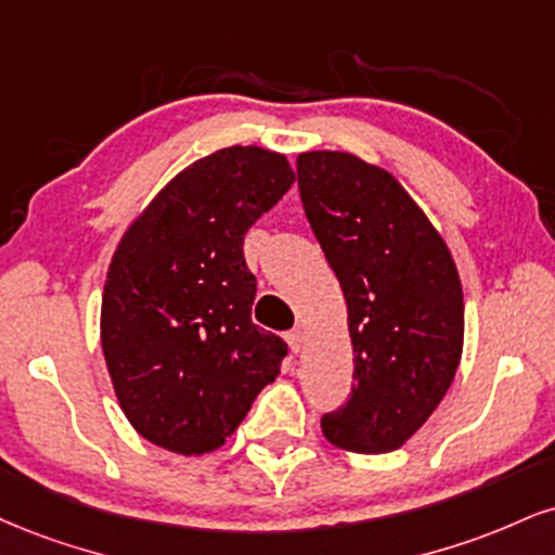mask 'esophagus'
<instances>
[{"mask_svg": "<svg viewBox=\"0 0 555 555\" xmlns=\"http://www.w3.org/2000/svg\"><path fill=\"white\" fill-rule=\"evenodd\" d=\"M286 344H289L292 351L299 353V349H302V346H305V331L302 328H295V331L286 333Z\"/></svg>", "mask_w": 555, "mask_h": 555, "instance_id": "34e87169", "label": "esophagus"}]
</instances>
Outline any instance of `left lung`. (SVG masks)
I'll use <instances>...</instances> for the list:
<instances>
[{
	"mask_svg": "<svg viewBox=\"0 0 555 555\" xmlns=\"http://www.w3.org/2000/svg\"><path fill=\"white\" fill-rule=\"evenodd\" d=\"M297 185L353 346L351 396L320 426L349 452H392L455 379L465 331L455 260L403 185L349 152L299 155Z\"/></svg>",
	"mask_w": 555,
	"mask_h": 555,
	"instance_id": "1",
	"label": "left lung"
}]
</instances>
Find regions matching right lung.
Listing matches in <instances>:
<instances>
[{"label":"right lung","instance_id":"add662e5","mask_svg":"<svg viewBox=\"0 0 555 555\" xmlns=\"http://www.w3.org/2000/svg\"><path fill=\"white\" fill-rule=\"evenodd\" d=\"M292 183L284 155L227 146L178 172L118 243L100 341L126 418L152 444L217 450L276 379L286 344L250 320L243 240Z\"/></svg>","mask_w":555,"mask_h":555}]
</instances>
